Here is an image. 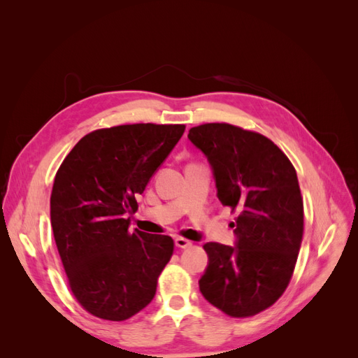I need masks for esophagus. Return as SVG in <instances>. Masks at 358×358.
<instances>
[{
  "mask_svg": "<svg viewBox=\"0 0 358 358\" xmlns=\"http://www.w3.org/2000/svg\"><path fill=\"white\" fill-rule=\"evenodd\" d=\"M175 245H176L178 248H180V249H187V248H191V246H192V242H189V241H187V239H183V237H176V239H175Z\"/></svg>",
  "mask_w": 358,
  "mask_h": 358,
  "instance_id": "1",
  "label": "esophagus"
}]
</instances>
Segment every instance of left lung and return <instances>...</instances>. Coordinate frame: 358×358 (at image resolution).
<instances>
[{
    "mask_svg": "<svg viewBox=\"0 0 358 358\" xmlns=\"http://www.w3.org/2000/svg\"><path fill=\"white\" fill-rule=\"evenodd\" d=\"M189 142L208 158L222 206L237 212L234 246L203 245L209 263L199 280L210 305L252 317L282 296L303 236L297 173L272 140L230 124L194 127Z\"/></svg>",
    "mask_w": 358,
    "mask_h": 358,
    "instance_id": "obj_1",
    "label": "left lung"
}]
</instances>
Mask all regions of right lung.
I'll return each instance as SVG.
<instances>
[{
    "label": "right lung",
    "mask_w": 358,
    "mask_h": 358,
    "mask_svg": "<svg viewBox=\"0 0 358 358\" xmlns=\"http://www.w3.org/2000/svg\"><path fill=\"white\" fill-rule=\"evenodd\" d=\"M185 125L133 124L82 137L53 182L50 222L73 294L92 315L124 321L152 301L170 236L129 230L136 197Z\"/></svg>",
    "instance_id": "add662e5"
}]
</instances>
